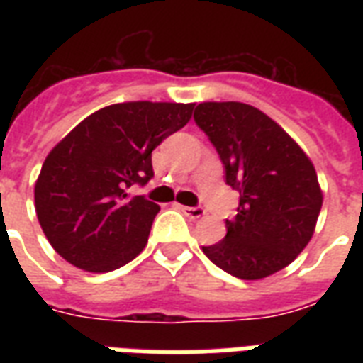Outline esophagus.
I'll return each instance as SVG.
<instances>
[{"instance_id": "esophagus-1", "label": "esophagus", "mask_w": 363, "mask_h": 363, "mask_svg": "<svg viewBox=\"0 0 363 363\" xmlns=\"http://www.w3.org/2000/svg\"><path fill=\"white\" fill-rule=\"evenodd\" d=\"M179 209H181L186 216H190L192 220H198V218H201V216L205 215V209L201 207V205H196V207H186V205H181Z\"/></svg>"}]
</instances>
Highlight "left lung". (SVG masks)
<instances>
[{
    "label": "left lung",
    "instance_id": "obj_1",
    "mask_svg": "<svg viewBox=\"0 0 363 363\" xmlns=\"http://www.w3.org/2000/svg\"><path fill=\"white\" fill-rule=\"evenodd\" d=\"M194 121L224 165L226 184L239 192L226 238L203 248L230 275L256 281L296 259L313 238L322 207L316 171L298 143L252 105L207 101Z\"/></svg>",
    "mask_w": 363,
    "mask_h": 363
}]
</instances>
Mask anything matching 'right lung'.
Listing matches in <instances>:
<instances>
[{
	"mask_svg": "<svg viewBox=\"0 0 363 363\" xmlns=\"http://www.w3.org/2000/svg\"><path fill=\"white\" fill-rule=\"evenodd\" d=\"M192 111L194 104L109 105L50 150L35 182V211L62 258L105 273L141 252L160 207L130 188L152 179V150L184 128Z\"/></svg>",
	"mask_w": 363,
	"mask_h": 363,
	"instance_id": "add662e5",
	"label": "right lung"
}]
</instances>
